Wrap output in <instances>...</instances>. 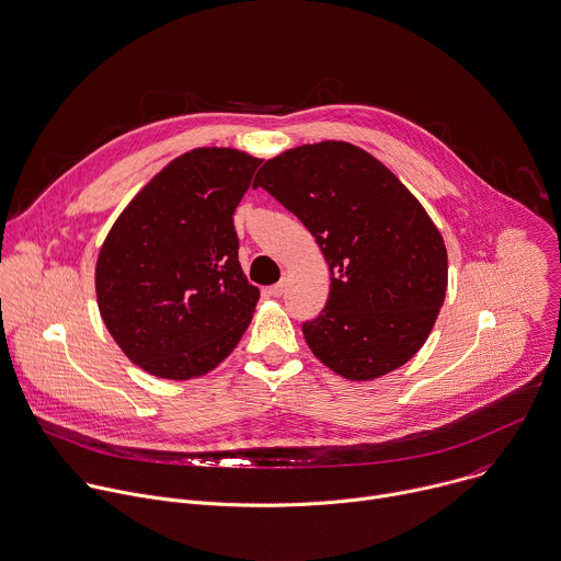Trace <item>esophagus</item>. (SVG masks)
<instances>
[{
	"label": "esophagus",
	"instance_id": "esophagus-1",
	"mask_svg": "<svg viewBox=\"0 0 561 561\" xmlns=\"http://www.w3.org/2000/svg\"><path fill=\"white\" fill-rule=\"evenodd\" d=\"M284 288H286V284H284V282H277V284L268 286V295H271V297H282V295H284Z\"/></svg>",
	"mask_w": 561,
	"mask_h": 561
}]
</instances>
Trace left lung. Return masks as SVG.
Returning <instances> with one entry per match:
<instances>
[{
	"label": "left lung",
	"mask_w": 561,
	"mask_h": 561,
	"mask_svg": "<svg viewBox=\"0 0 561 561\" xmlns=\"http://www.w3.org/2000/svg\"><path fill=\"white\" fill-rule=\"evenodd\" d=\"M266 190L317 240L325 308L301 325L312 354L350 381L408 363L427 341L447 293V249L408 186L343 140L288 149L257 171Z\"/></svg>",
	"instance_id": "1"
}]
</instances>
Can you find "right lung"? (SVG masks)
<instances>
[{"mask_svg":"<svg viewBox=\"0 0 561 561\" xmlns=\"http://www.w3.org/2000/svg\"><path fill=\"white\" fill-rule=\"evenodd\" d=\"M262 158L198 147L160 169L110 229L96 301L125 356L158 379L209 375L247 332L260 288L238 260L233 211Z\"/></svg>","mask_w":561,"mask_h":561,"instance_id":"add662e5","label":"right lung"}]
</instances>
